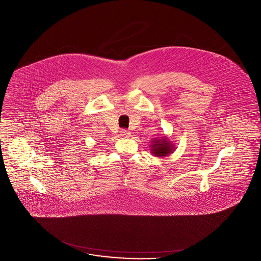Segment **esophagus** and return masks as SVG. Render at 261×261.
<instances>
[{"label":"esophagus","mask_w":261,"mask_h":261,"mask_svg":"<svg viewBox=\"0 0 261 261\" xmlns=\"http://www.w3.org/2000/svg\"><path fill=\"white\" fill-rule=\"evenodd\" d=\"M130 131H128V130H126V129H122L121 131H120V135L122 136V137H124V138H128V137H130Z\"/></svg>","instance_id":"1"}]
</instances>
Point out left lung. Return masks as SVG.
I'll list each match as a JSON object with an SVG mask.
<instances>
[{"mask_svg":"<svg viewBox=\"0 0 261 261\" xmlns=\"http://www.w3.org/2000/svg\"><path fill=\"white\" fill-rule=\"evenodd\" d=\"M168 138H155L152 140L150 145V150L153 155L157 157L167 156L170 153L173 152L175 146H173Z\"/></svg>","mask_w":261,"mask_h":261,"instance_id":"left-lung-1","label":"left lung"}]
</instances>
